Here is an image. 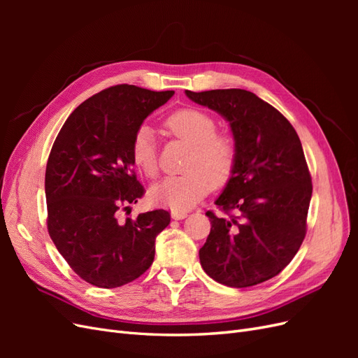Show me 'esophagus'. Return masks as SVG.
<instances>
[{"mask_svg": "<svg viewBox=\"0 0 358 358\" xmlns=\"http://www.w3.org/2000/svg\"><path fill=\"white\" fill-rule=\"evenodd\" d=\"M187 216H188L187 212H171V218H173V220H178V221L185 220Z\"/></svg>", "mask_w": 358, "mask_h": 358, "instance_id": "34e87169", "label": "esophagus"}]
</instances>
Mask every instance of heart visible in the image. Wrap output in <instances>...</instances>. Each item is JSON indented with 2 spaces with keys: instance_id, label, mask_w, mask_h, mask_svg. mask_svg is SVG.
I'll list each match as a JSON object with an SVG mask.
<instances>
[{
  "instance_id": "heart-1",
  "label": "heart",
  "mask_w": 358,
  "mask_h": 358,
  "mask_svg": "<svg viewBox=\"0 0 358 358\" xmlns=\"http://www.w3.org/2000/svg\"><path fill=\"white\" fill-rule=\"evenodd\" d=\"M167 133L191 146L185 170L180 176H170L150 189V197L166 208L182 212L191 209L204 197L210 185L221 187L230 179L237 157V146L231 134L216 133L215 119L199 109H180L166 121ZM131 158L146 176L158 173L154 131L140 127L131 140Z\"/></svg>"
}]
</instances>
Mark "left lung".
<instances>
[{
  "instance_id": "left-lung-1",
  "label": "left lung",
  "mask_w": 358,
  "mask_h": 358,
  "mask_svg": "<svg viewBox=\"0 0 358 358\" xmlns=\"http://www.w3.org/2000/svg\"><path fill=\"white\" fill-rule=\"evenodd\" d=\"M230 124L237 146L231 176L206 212L212 224L199 251L216 282L246 288L279 275L306 234L312 179L296 129L273 106L245 90L185 91Z\"/></svg>"
}]
</instances>
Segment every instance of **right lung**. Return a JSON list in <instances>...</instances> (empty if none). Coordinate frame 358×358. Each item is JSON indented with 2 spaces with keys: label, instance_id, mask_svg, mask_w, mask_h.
<instances>
[{
  "label": "right lung",
  "instance_id": "add662e5",
  "mask_svg": "<svg viewBox=\"0 0 358 358\" xmlns=\"http://www.w3.org/2000/svg\"><path fill=\"white\" fill-rule=\"evenodd\" d=\"M175 91L110 86L83 101L62 125L46 166L48 230L59 254L99 288L133 282L150 267L167 210L119 221L117 212L143 196L131 140L145 119Z\"/></svg>",
  "mask_w": 358,
  "mask_h": 358
}]
</instances>
